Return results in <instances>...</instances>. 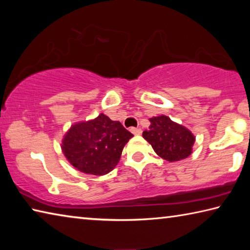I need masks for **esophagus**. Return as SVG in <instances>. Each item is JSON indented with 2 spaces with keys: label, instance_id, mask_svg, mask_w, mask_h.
<instances>
[{
  "label": "esophagus",
  "instance_id": "34e87169",
  "mask_svg": "<svg viewBox=\"0 0 250 250\" xmlns=\"http://www.w3.org/2000/svg\"><path fill=\"white\" fill-rule=\"evenodd\" d=\"M131 132H132L134 135H140L142 133V130L139 129V128H131L130 129Z\"/></svg>",
  "mask_w": 250,
  "mask_h": 250
}]
</instances>
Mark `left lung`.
Here are the masks:
<instances>
[{"label": "left lung", "mask_w": 250, "mask_h": 250, "mask_svg": "<svg viewBox=\"0 0 250 250\" xmlns=\"http://www.w3.org/2000/svg\"><path fill=\"white\" fill-rule=\"evenodd\" d=\"M150 122L149 130L143 131L142 135L156 154L168 162H176L191 155L195 137L188 128L163 115L151 118Z\"/></svg>", "instance_id": "1"}]
</instances>
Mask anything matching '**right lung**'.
<instances>
[{
	"mask_svg": "<svg viewBox=\"0 0 250 250\" xmlns=\"http://www.w3.org/2000/svg\"><path fill=\"white\" fill-rule=\"evenodd\" d=\"M132 137L119 121L100 113L94 120L71 125L62 139V150L78 171L104 175L115 168L124 146Z\"/></svg>",
	"mask_w": 250,
	"mask_h": 250,
	"instance_id": "right-lung-1",
	"label": "right lung"
}]
</instances>
